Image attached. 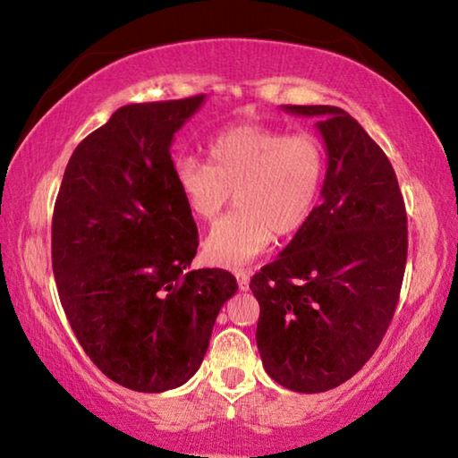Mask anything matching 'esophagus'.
Segmentation results:
<instances>
[{
    "label": "esophagus",
    "instance_id": "1",
    "mask_svg": "<svg viewBox=\"0 0 458 458\" xmlns=\"http://www.w3.org/2000/svg\"><path fill=\"white\" fill-rule=\"evenodd\" d=\"M236 281H238L240 291H246L248 284H250V275H248L246 270H238V273H236Z\"/></svg>",
    "mask_w": 458,
    "mask_h": 458
}]
</instances>
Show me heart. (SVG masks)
<instances>
[{"label": "heart", "instance_id": "heart-1", "mask_svg": "<svg viewBox=\"0 0 458 458\" xmlns=\"http://www.w3.org/2000/svg\"><path fill=\"white\" fill-rule=\"evenodd\" d=\"M210 165L193 157L175 164V183L193 218L212 222L234 193L238 212L216 224L201 250L218 267H242L278 238L293 236L319 204L325 147L311 133L234 125L208 147Z\"/></svg>", "mask_w": 458, "mask_h": 458}]
</instances>
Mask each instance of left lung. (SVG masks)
<instances>
[{"label":"left lung","instance_id":"8db88e82","mask_svg":"<svg viewBox=\"0 0 458 458\" xmlns=\"http://www.w3.org/2000/svg\"><path fill=\"white\" fill-rule=\"evenodd\" d=\"M317 117L327 147L321 204L275 262L252 276L267 374L293 392H327L363 368L396 311L408 257L404 198L390 159L339 106Z\"/></svg>","mask_w":458,"mask_h":458}]
</instances>
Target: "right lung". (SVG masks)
Instances as JSON below:
<instances>
[{
    "label": "right lung",
    "instance_id": "right-lung-1",
    "mask_svg": "<svg viewBox=\"0 0 458 458\" xmlns=\"http://www.w3.org/2000/svg\"><path fill=\"white\" fill-rule=\"evenodd\" d=\"M204 98L121 106L76 147L54 206L62 309L92 363L135 392L188 382L238 291L228 270L185 273L198 228L169 147Z\"/></svg>",
    "mask_w": 458,
    "mask_h": 458
}]
</instances>
